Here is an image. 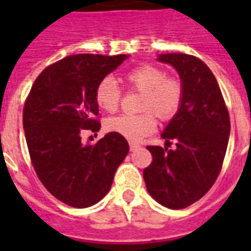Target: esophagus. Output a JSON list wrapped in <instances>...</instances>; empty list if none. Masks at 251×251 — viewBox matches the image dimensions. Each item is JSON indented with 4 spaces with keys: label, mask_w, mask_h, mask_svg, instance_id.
Returning <instances> with one entry per match:
<instances>
[{
    "label": "esophagus",
    "mask_w": 251,
    "mask_h": 251,
    "mask_svg": "<svg viewBox=\"0 0 251 251\" xmlns=\"http://www.w3.org/2000/svg\"><path fill=\"white\" fill-rule=\"evenodd\" d=\"M129 147H130L131 152H134V151H137V149L140 148V145H138V144H136V142H129Z\"/></svg>",
    "instance_id": "obj_1"
}]
</instances>
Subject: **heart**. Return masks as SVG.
Returning a JSON list of instances; mask_svg holds the SVG:
<instances>
[{"label": "heart", "mask_w": 251, "mask_h": 251, "mask_svg": "<svg viewBox=\"0 0 251 251\" xmlns=\"http://www.w3.org/2000/svg\"><path fill=\"white\" fill-rule=\"evenodd\" d=\"M126 84L141 91L140 110L137 115L122 114L106 121L104 127L131 141H138L156 129V114L161 121L174 118L183 100V84L179 79L167 76L165 72L153 64H141L125 74ZM95 102L100 110L114 113L120 107L121 90L113 77H103L95 87Z\"/></svg>", "instance_id": "b5f03b06"}]
</instances>
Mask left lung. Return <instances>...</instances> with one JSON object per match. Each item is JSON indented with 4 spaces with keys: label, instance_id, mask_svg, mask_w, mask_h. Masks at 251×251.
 <instances>
[{
    "label": "left lung",
    "instance_id": "obj_1",
    "mask_svg": "<svg viewBox=\"0 0 251 251\" xmlns=\"http://www.w3.org/2000/svg\"><path fill=\"white\" fill-rule=\"evenodd\" d=\"M158 60L179 72L183 100L161 134L176 149L147 147L152 164L144 169L148 192L168 208H185L203 198L219 176L230 136V117L214 74L198 57L164 53Z\"/></svg>",
    "mask_w": 251,
    "mask_h": 251
}]
</instances>
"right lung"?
<instances>
[{
	"label": "right lung",
	"mask_w": 251,
	"mask_h": 251,
	"mask_svg": "<svg viewBox=\"0 0 251 251\" xmlns=\"http://www.w3.org/2000/svg\"><path fill=\"white\" fill-rule=\"evenodd\" d=\"M126 55L77 53L48 66L36 77L23 113L30 161L56 199L86 208L103 199L129 153L125 137L107 133L95 145L83 130L100 129L95 87Z\"/></svg>",
	"instance_id": "1"
}]
</instances>
